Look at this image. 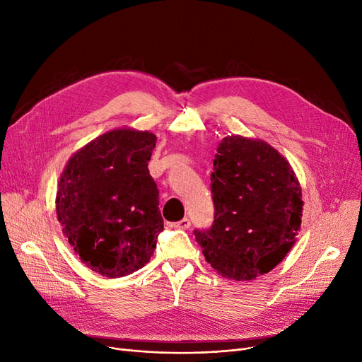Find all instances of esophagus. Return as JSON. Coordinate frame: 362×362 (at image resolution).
I'll return each mask as SVG.
<instances>
[{
    "label": "esophagus",
    "instance_id": "obj_1",
    "mask_svg": "<svg viewBox=\"0 0 362 362\" xmlns=\"http://www.w3.org/2000/svg\"><path fill=\"white\" fill-rule=\"evenodd\" d=\"M171 228L187 229V228H191V220L187 218V217H183L182 220H179V222H176V223H171Z\"/></svg>",
    "mask_w": 362,
    "mask_h": 362
}]
</instances>
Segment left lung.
I'll return each instance as SVG.
<instances>
[{"label":"left lung","instance_id":"obj_1","mask_svg":"<svg viewBox=\"0 0 362 362\" xmlns=\"http://www.w3.org/2000/svg\"><path fill=\"white\" fill-rule=\"evenodd\" d=\"M210 187L214 222L194 230L206 260L235 281L271 272L302 225V189L288 161L262 140L228 136L218 144Z\"/></svg>","mask_w":362,"mask_h":362}]
</instances>
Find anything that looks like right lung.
Listing matches in <instances>:
<instances>
[{
  "label": "right lung",
  "instance_id": "right-lung-1",
  "mask_svg": "<svg viewBox=\"0 0 362 362\" xmlns=\"http://www.w3.org/2000/svg\"><path fill=\"white\" fill-rule=\"evenodd\" d=\"M156 137L107 132L71 156L56 213L75 253L102 276L130 275L151 260L164 229L160 194L148 170Z\"/></svg>",
  "mask_w": 362,
  "mask_h": 362
}]
</instances>
